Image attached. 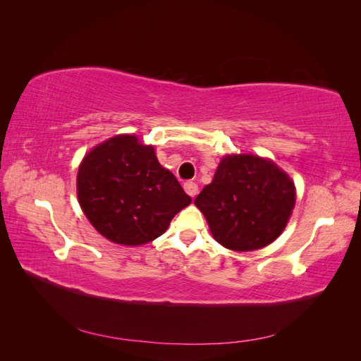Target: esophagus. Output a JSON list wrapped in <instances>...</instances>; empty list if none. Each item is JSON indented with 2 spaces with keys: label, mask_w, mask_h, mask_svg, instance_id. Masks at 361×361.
<instances>
[{
  "label": "esophagus",
  "mask_w": 361,
  "mask_h": 361,
  "mask_svg": "<svg viewBox=\"0 0 361 361\" xmlns=\"http://www.w3.org/2000/svg\"><path fill=\"white\" fill-rule=\"evenodd\" d=\"M183 190H185V192H187L190 197H195V195H197V192H199V187H197V183L195 182H185L183 183Z\"/></svg>",
  "instance_id": "34e87169"
}]
</instances>
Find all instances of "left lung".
<instances>
[{
    "mask_svg": "<svg viewBox=\"0 0 361 361\" xmlns=\"http://www.w3.org/2000/svg\"><path fill=\"white\" fill-rule=\"evenodd\" d=\"M218 244L253 251L277 239L295 206V185L274 162L257 155H227L195 197Z\"/></svg>",
    "mask_w": 361,
    "mask_h": 361,
    "instance_id": "1",
    "label": "left lung"
}]
</instances>
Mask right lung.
<instances>
[{
    "instance_id": "1",
    "label": "right lung",
    "mask_w": 361,
    "mask_h": 361,
    "mask_svg": "<svg viewBox=\"0 0 361 361\" xmlns=\"http://www.w3.org/2000/svg\"><path fill=\"white\" fill-rule=\"evenodd\" d=\"M76 192L92 226L111 243L143 245L167 231L191 203L174 174L158 162L154 146L116 135L87 154Z\"/></svg>"
}]
</instances>
